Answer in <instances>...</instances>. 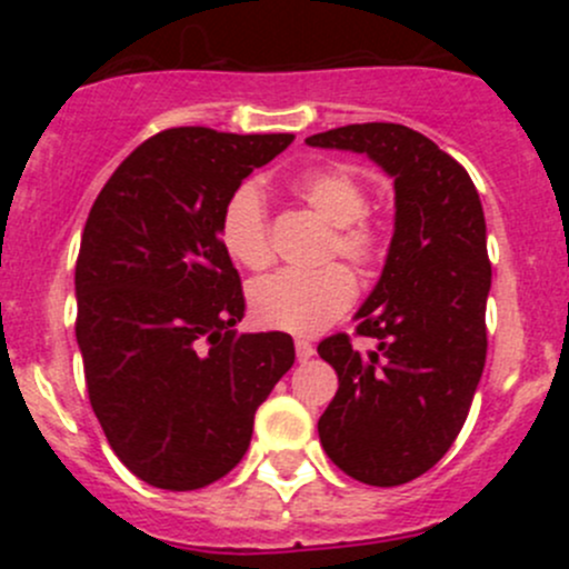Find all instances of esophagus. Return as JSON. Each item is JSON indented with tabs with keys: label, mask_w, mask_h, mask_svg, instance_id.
Returning a JSON list of instances; mask_svg holds the SVG:
<instances>
[{
	"label": "esophagus",
	"mask_w": 569,
	"mask_h": 569,
	"mask_svg": "<svg viewBox=\"0 0 569 569\" xmlns=\"http://www.w3.org/2000/svg\"><path fill=\"white\" fill-rule=\"evenodd\" d=\"M295 349H297V360H311L313 358V343L306 341V338H297Z\"/></svg>",
	"instance_id": "1"
}]
</instances>
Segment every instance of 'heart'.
I'll use <instances>...</instances> for the list:
<instances>
[{"label":"heart","instance_id":"1","mask_svg":"<svg viewBox=\"0 0 569 569\" xmlns=\"http://www.w3.org/2000/svg\"><path fill=\"white\" fill-rule=\"evenodd\" d=\"M291 192L332 226L327 256L338 252L358 267H369L380 258L386 237L363 217L369 209V189L355 170L343 164L306 170L291 181ZM220 239L228 256L242 267L261 269L269 263V217L256 183H242L226 200ZM355 291L358 286L343 263H327L313 272L283 269L252 283L250 311L258 325L311 336L352 306Z\"/></svg>","mask_w":569,"mask_h":569}]
</instances>
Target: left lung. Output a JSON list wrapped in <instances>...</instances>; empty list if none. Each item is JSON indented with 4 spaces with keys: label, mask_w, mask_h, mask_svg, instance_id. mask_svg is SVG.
<instances>
[{
    "label": "left lung",
    "mask_w": 569,
    "mask_h": 569,
    "mask_svg": "<svg viewBox=\"0 0 569 569\" xmlns=\"http://www.w3.org/2000/svg\"><path fill=\"white\" fill-rule=\"evenodd\" d=\"M306 142L366 153L393 178L391 248L355 313L358 336L377 347L358 352L343 332L319 343L338 375L319 440L352 479L405 485L451 449L485 371V211L462 164L401 123L341 126Z\"/></svg>",
    "instance_id": "left-lung-1"
}]
</instances>
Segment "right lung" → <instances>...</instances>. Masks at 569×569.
<instances>
[{"label":"right lung","mask_w":569,"mask_h":569,"mask_svg":"<svg viewBox=\"0 0 569 569\" xmlns=\"http://www.w3.org/2000/svg\"><path fill=\"white\" fill-rule=\"evenodd\" d=\"M291 134L159 131L96 198L77 258V343L109 446L142 481L198 490L242 460L295 366L286 332H237L242 280L222 206Z\"/></svg>","instance_id":"1"}]
</instances>
